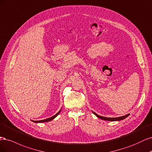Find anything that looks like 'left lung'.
I'll use <instances>...</instances> for the list:
<instances>
[{"mask_svg":"<svg viewBox=\"0 0 152 152\" xmlns=\"http://www.w3.org/2000/svg\"><path fill=\"white\" fill-rule=\"evenodd\" d=\"M93 113H94L98 118L101 119L102 120H104V121H121V120H123L125 118H126L127 117L129 116L130 114H128L125 115L123 116H121V117H104V116H100L99 115H98L97 114H96L95 112H94V111H92Z\"/></svg>","mask_w":152,"mask_h":152,"instance_id":"8db88e82","label":"left lung"}]
</instances>
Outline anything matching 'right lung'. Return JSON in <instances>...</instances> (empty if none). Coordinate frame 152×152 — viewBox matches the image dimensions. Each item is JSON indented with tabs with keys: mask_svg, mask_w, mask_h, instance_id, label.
<instances>
[{
	"mask_svg": "<svg viewBox=\"0 0 152 152\" xmlns=\"http://www.w3.org/2000/svg\"><path fill=\"white\" fill-rule=\"evenodd\" d=\"M61 110H62V109H61L59 111H58L56 115H54L53 116L50 117V118H48V119H43V120H41V121H33V120H31V121H32L33 122H35V123H42V122H45L50 121L53 120V119H55L56 117L58 114H60V112H61Z\"/></svg>",
	"mask_w": 152,
	"mask_h": 152,
	"instance_id": "add662e5",
	"label": "right lung"
}]
</instances>
